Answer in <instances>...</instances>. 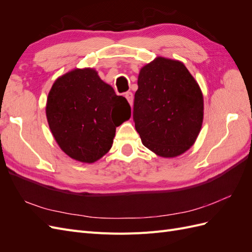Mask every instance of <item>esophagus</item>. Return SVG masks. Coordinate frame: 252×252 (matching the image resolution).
<instances>
[{
  "instance_id": "1",
  "label": "esophagus",
  "mask_w": 252,
  "mask_h": 252,
  "mask_svg": "<svg viewBox=\"0 0 252 252\" xmlns=\"http://www.w3.org/2000/svg\"><path fill=\"white\" fill-rule=\"evenodd\" d=\"M125 97L127 98L128 103L130 104V105H132V103H133V94H132L131 91H127V93L125 94Z\"/></svg>"
}]
</instances>
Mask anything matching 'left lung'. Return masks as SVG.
I'll return each mask as SVG.
<instances>
[{
	"mask_svg": "<svg viewBox=\"0 0 252 252\" xmlns=\"http://www.w3.org/2000/svg\"><path fill=\"white\" fill-rule=\"evenodd\" d=\"M138 86L133 121L144 146L163 158L184 154L203 123L199 84L179 61L157 58L141 69Z\"/></svg>",
	"mask_w": 252,
	"mask_h": 252,
	"instance_id": "obj_1",
	"label": "left lung"
}]
</instances>
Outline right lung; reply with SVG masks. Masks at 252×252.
<instances>
[{
	"instance_id": "1",
	"label": "right lung",
	"mask_w": 252,
	"mask_h": 252,
	"mask_svg": "<svg viewBox=\"0 0 252 252\" xmlns=\"http://www.w3.org/2000/svg\"><path fill=\"white\" fill-rule=\"evenodd\" d=\"M46 116L61 149L77 161L94 163L109 151L116 128L130 118L131 108L94 69L85 68L53 83Z\"/></svg>"
}]
</instances>
